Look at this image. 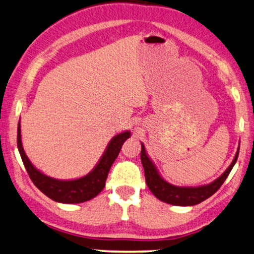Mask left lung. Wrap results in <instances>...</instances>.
<instances>
[{
    "label": "left lung",
    "instance_id": "8db88e82",
    "mask_svg": "<svg viewBox=\"0 0 254 254\" xmlns=\"http://www.w3.org/2000/svg\"><path fill=\"white\" fill-rule=\"evenodd\" d=\"M239 153V145L237 152L234 156L233 162L227 168L226 171L217 177L215 181L210 182L209 184L199 185V187H177V185L170 184L161 176L159 173L158 168L155 167L154 162L149 158L146 153L145 146L141 142V152H140V160L145 170V178L146 184L152 193L155 195L159 200L163 202L170 203L175 206H194L198 203L202 202L203 200L208 199L210 195H213L215 192L221 188L223 182L226 181L228 175L230 174L236 161H237Z\"/></svg>",
    "mask_w": 254,
    "mask_h": 254
}]
</instances>
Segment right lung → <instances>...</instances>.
I'll use <instances>...</instances> for the list:
<instances>
[{"mask_svg": "<svg viewBox=\"0 0 254 254\" xmlns=\"http://www.w3.org/2000/svg\"><path fill=\"white\" fill-rule=\"evenodd\" d=\"M130 137L131 132L128 130L114 135L95 167L85 176L73 178V180H57V178L47 176L33 166V163L27 158L24 151L23 142H21L20 121L17 128V146H18L20 158L26 168L28 176L42 193L56 202L80 203L96 197L103 190L110 167L119 156L124 141Z\"/></svg>", "mask_w": 254, "mask_h": 254, "instance_id": "obj_1", "label": "right lung"}]
</instances>
